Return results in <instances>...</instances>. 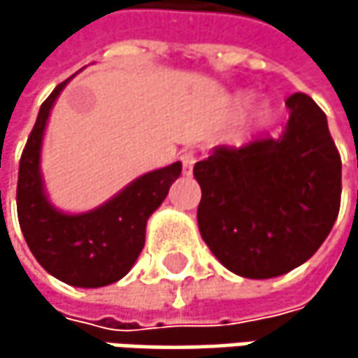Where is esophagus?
<instances>
[{"mask_svg":"<svg viewBox=\"0 0 358 358\" xmlns=\"http://www.w3.org/2000/svg\"><path fill=\"white\" fill-rule=\"evenodd\" d=\"M180 162H182V170H184V174H190L192 172V168H194V164H196V157H194V153H182L180 155Z\"/></svg>","mask_w":358,"mask_h":358,"instance_id":"obj_1","label":"esophagus"}]
</instances>
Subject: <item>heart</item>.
<instances>
[{
	"label": "heart",
	"instance_id": "heart-1",
	"mask_svg": "<svg viewBox=\"0 0 358 358\" xmlns=\"http://www.w3.org/2000/svg\"><path fill=\"white\" fill-rule=\"evenodd\" d=\"M234 103H236V108L238 109H247L252 103V95L249 93H241V95H236V99H234ZM271 120H273V111L269 106H261V108L257 109V113H255V122L263 128V126H269L271 124Z\"/></svg>",
	"mask_w": 358,
	"mask_h": 358
}]
</instances>
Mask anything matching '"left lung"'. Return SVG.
Segmentation results:
<instances>
[{
  "instance_id": "obj_1",
  "label": "left lung",
  "mask_w": 358,
  "mask_h": 358,
  "mask_svg": "<svg viewBox=\"0 0 358 358\" xmlns=\"http://www.w3.org/2000/svg\"><path fill=\"white\" fill-rule=\"evenodd\" d=\"M278 138L213 147L194 164L199 232L217 261L250 280L303 265L327 238L340 209L342 162L325 113L305 95L286 99Z\"/></svg>"
}]
</instances>
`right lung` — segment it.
Returning a JSON list of instances; mask_svg holds the SVG:
<instances>
[{"instance_id":"add662e5","label":"right lung","mask_w":358,"mask_h":358,"mask_svg":"<svg viewBox=\"0 0 358 358\" xmlns=\"http://www.w3.org/2000/svg\"><path fill=\"white\" fill-rule=\"evenodd\" d=\"M70 78L53 89L38 109L18 170V222L41 267L76 288H101L122 280L145 247L147 220L178 180L182 164L147 172L124 186L103 205L68 213L57 209L45 190L41 172L43 136L49 113Z\"/></svg>"}]
</instances>
